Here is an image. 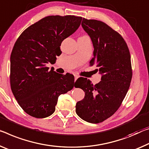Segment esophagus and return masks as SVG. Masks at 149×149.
<instances>
[{"mask_svg":"<svg viewBox=\"0 0 149 149\" xmlns=\"http://www.w3.org/2000/svg\"><path fill=\"white\" fill-rule=\"evenodd\" d=\"M79 77L78 76V75L75 74V75H74V81H76L77 80V79H78V78H79Z\"/></svg>","mask_w":149,"mask_h":149,"instance_id":"34e87169","label":"esophagus"}]
</instances>
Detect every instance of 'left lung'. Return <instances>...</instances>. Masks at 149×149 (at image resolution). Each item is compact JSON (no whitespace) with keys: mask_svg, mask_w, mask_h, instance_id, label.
I'll return each instance as SVG.
<instances>
[{"mask_svg":"<svg viewBox=\"0 0 149 149\" xmlns=\"http://www.w3.org/2000/svg\"><path fill=\"white\" fill-rule=\"evenodd\" d=\"M81 25L94 47L90 65L98 67L102 77L95 85L82 80L85 95L76 104V113L86 122L99 123L117 111L128 92L132 75L130 52L120 34L104 22L83 19Z\"/></svg>","mask_w":149,"mask_h":149,"instance_id":"obj_1","label":"left lung"}]
</instances>
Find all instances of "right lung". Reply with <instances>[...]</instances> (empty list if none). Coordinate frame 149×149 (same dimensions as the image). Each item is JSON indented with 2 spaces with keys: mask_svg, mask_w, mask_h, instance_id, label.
I'll return each mask as SVG.
<instances>
[{
  "mask_svg": "<svg viewBox=\"0 0 149 149\" xmlns=\"http://www.w3.org/2000/svg\"><path fill=\"white\" fill-rule=\"evenodd\" d=\"M82 18L49 16L28 27L10 55V86L20 107L33 117L51 116L61 94L72 89V74H61L46 66L61 55V42L74 33Z\"/></svg>",
  "mask_w": 149,
  "mask_h": 149,
  "instance_id": "right-lung-1",
  "label": "right lung"
}]
</instances>
